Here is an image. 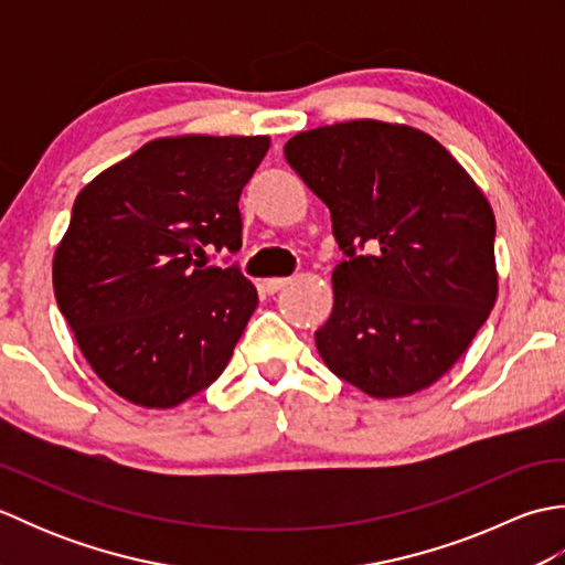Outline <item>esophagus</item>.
<instances>
[{"mask_svg":"<svg viewBox=\"0 0 565 565\" xmlns=\"http://www.w3.org/2000/svg\"><path fill=\"white\" fill-rule=\"evenodd\" d=\"M291 279H286V276H271V279H264L262 281V289L267 294H276L279 289H284L286 284H289Z\"/></svg>","mask_w":565,"mask_h":565,"instance_id":"1","label":"esophagus"}]
</instances>
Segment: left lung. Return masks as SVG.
Instances as JSON below:
<instances>
[{
  "label": "left lung",
  "mask_w": 565,
  "mask_h": 565,
  "mask_svg": "<svg viewBox=\"0 0 565 565\" xmlns=\"http://www.w3.org/2000/svg\"><path fill=\"white\" fill-rule=\"evenodd\" d=\"M284 154L350 257L332 271V313L316 332L322 362L371 398L429 388L498 301L495 215L481 186L425 130L376 118L303 130Z\"/></svg>",
  "instance_id": "obj_1"
}]
</instances>
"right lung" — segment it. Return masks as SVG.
I'll list each match as a JSON object with an SVG mask.
<instances>
[{
	"label": "right lung",
	"instance_id": "1",
	"mask_svg": "<svg viewBox=\"0 0 565 565\" xmlns=\"http://www.w3.org/2000/svg\"><path fill=\"white\" fill-rule=\"evenodd\" d=\"M269 136H167L84 186L53 255V289L82 356L124 401L164 411L223 374L257 289L203 267L243 245L237 201Z\"/></svg>",
	"mask_w": 565,
	"mask_h": 565
}]
</instances>
